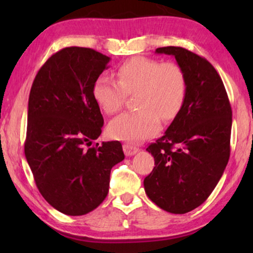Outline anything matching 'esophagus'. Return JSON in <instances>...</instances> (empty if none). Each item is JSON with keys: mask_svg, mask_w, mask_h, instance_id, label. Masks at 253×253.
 Returning a JSON list of instances; mask_svg holds the SVG:
<instances>
[{"mask_svg": "<svg viewBox=\"0 0 253 253\" xmlns=\"http://www.w3.org/2000/svg\"><path fill=\"white\" fill-rule=\"evenodd\" d=\"M123 151L124 153H126V155H127V157H131V155L136 154L138 151H139V148L133 146V145H130V144H124L123 145Z\"/></svg>", "mask_w": 253, "mask_h": 253, "instance_id": "34e87169", "label": "esophagus"}]
</instances>
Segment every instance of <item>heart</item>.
Wrapping results in <instances>:
<instances>
[{"instance_id":"1","label":"heart","mask_w":253,"mask_h":253,"mask_svg":"<svg viewBox=\"0 0 253 253\" xmlns=\"http://www.w3.org/2000/svg\"><path fill=\"white\" fill-rule=\"evenodd\" d=\"M119 82L100 75L93 84L92 94L96 105L106 114L122 108L127 94H136V112L123 113L108 126L112 138L139 141L153 136L165 122L174 120L181 112L188 93V77L175 62L157 58L132 57L117 68Z\"/></svg>"}]
</instances>
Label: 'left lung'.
Masks as SVG:
<instances>
[{
    "instance_id": "1",
    "label": "left lung",
    "mask_w": 253,
    "mask_h": 253,
    "mask_svg": "<svg viewBox=\"0 0 253 253\" xmlns=\"http://www.w3.org/2000/svg\"><path fill=\"white\" fill-rule=\"evenodd\" d=\"M155 53L175 56L188 77V93L164 136L146 148L155 166L144 188L160 209L184 214L209 198L223 174L233 112L222 79L206 58L174 46Z\"/></svg>"
}]
</instances>
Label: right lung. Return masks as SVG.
<instances>
[{"label": "right lung", "mask_w": 253, "mask_h": 253, "mask_svg": "<svg viewBox=\"0 0 253 253\" xmlns=\"http://www.w3.org/2000/svg\"><path fill=\"white\" fill-rule=\"evenodd\" d=\"M109 61L91 48H63L31 87L25 157L41 195L67 215L96 209L108 195L110 170L124 159L120 141L92 146L103 126L92 88Z\"/></svg>", "instance_id": "obj_1"}]
</instances>
